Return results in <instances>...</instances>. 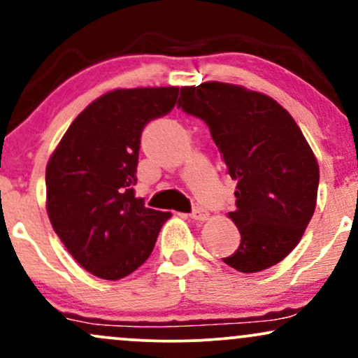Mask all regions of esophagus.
<instances>
[{"label":"esophagus","instance_id":"esophagus-1","mask_svg":"<svg viewBox=\"0 0 358 358\" xmlns=\"http://www.w3.org/2000/svg\"><path fill=\"white\" fill-rule=\"evenodd\" d=\"M192 219L193 220H199V222H203V220H207L208 219V212L207 210H203V208H200V207H196V208H193V212H192Z\"/></svg>","mask_w":358,"mask_h":358}]
</instances>
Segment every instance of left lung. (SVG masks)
Returning <instances> with one entry per match:
<instances>
[{
  "label": "left lung",
  "mask_w": 358,
  "mask_h": 358,
  "mask_svg": "<svg viewBox=\"0 0 358 358\" xmlns=\"http://www.w3.org/2000/svg\"><path fill=\"white\" fill-rule=\"evenodd\" d=\"M178 106L207 122L237 183L227 217L241 245L224 262L245 274L278 264L301 241L318 195V162L296 121L273 97L217 80L182 87Z\"/></svg>",
  "instance_id": "left-lung-1"
}]
</instances>
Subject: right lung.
Here are the masks:
<instances>
[{
    "label": "right lung",
    "mask_w": 358,
    "mask_h": 358,
    "mask_svg": "<svg viewBox=\"0 0 358 358\" xmlns=\"http://www.w3.org/2000/svg\"><path fill=\"white\" fill-rule=\"evenodd\" d=\"M178 87L114 89L62 136L45 171L47 213L71 256L94 276H129L150 257L170 212L134 196L141 133L176 104Z\"/></svg>",
    "instance_id": "add662e5"
}]
</instances>
